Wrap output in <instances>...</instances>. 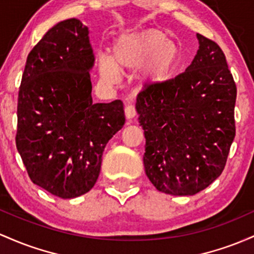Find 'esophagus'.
I'll use <instances>...</instances> for the list:
<instances>
[{
	"label": "esophagus",
	"instance_id": "34e87169",
	"mask_svg": "<svg viewBox=\"0 0 254 254\" xmlns=\"http://www.w3.org/2000/svg\"><path fill=\"white\" fill-rule=\"evenodd\" d=\"M125 115H126V118H127L128 120L134 119L135 115H136V110H135L134 105L127 104L126 108H125Z\"/></svg>",
	"mask_w": 254,
	"mask_h": 254
}]
</instances>
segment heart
I'll list each match as a JSON object with an SVG mask.
<instances>
[{
    "instance_id": "b5f03b06",
    "label": "heart",
    "mask_w": 254,
    "mask_h": 254,
    "mask_svg": "<svg viewBox=\"0 0 254 254\" xmlns=\"http://www.w3.org/2000/svg\"><path fill=\"white\" fill-rule=\"evenodd\" d=\"M179 48L161 30L130 31L120 35L110 48V56L101 54L98 70L107 81H116L119 72L128 73L140 68L139 84L153 87L163 84L175 69Z\"/></svg>"
}]
</instances>
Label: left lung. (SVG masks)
I'll list each match as a JSON object with an SVG mask.
<instances>
[{"label": "left lung", "mask_w": 254, "mask_h": 254, "mask_svg": "<svg viewBox=\"0 0 254 254\" xmlns=\"http://www.w3.org/2000/svg\"><path fill=\"white\" fill-rule=\"evenodd\" d=\"M196 38L199 49L184 73L136 97L145 173L172 195H193L211 185L235 136L236 85L226 56L211 39Z\"/></svg>", "instance_id": "obj_1"}]
</instances>
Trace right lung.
Instances as JSON below:
<instances>
[{
  "instance_id": "add662e5",
  "label": "right lung",
  "mask_w": 254,
  "mask_h": 254,
  "mask_svg": "<svg viewBox=\"0 0 254 254\" xmlns=\"http://www.w3.org/2000/svg\"><path fill=\"white\" fill-rule=\"evenodd\" d=\"M89 28L60 21L28 54L18 98V149L31 181L62 199L95 186L107 142L125 125L124 103H93Z\"/></svg>"
}]
</instances>
